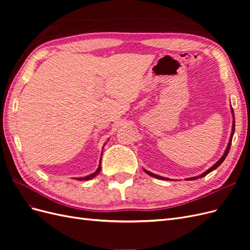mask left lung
Returning <instances> with one entry per match:
<instances>
[{
  "instance_id": "1",
  "label": "left lung",
  "mask_w": 250,
  "mask_h": 250,
  "mask_svg": "<svg viewBox=\"0 0 250 250\" xmlns=\"http://www.w3.org/2000/svg\"><path fill=\"white\" fill-rule=\"evenodd\" d=\"M231 108V112H232V117L234 116L233 115V109H232V107H230ZM233 132H234V117H233V121H232V129H231V134H230V139H229V145H228V147H226V150L224 151V154L221 156V158L220 160H219L214 166H211V167L208 169V170H207L206 172H203L200 176H195V177H191V178H188L187 180H194V179H197V178H201V177H203V176H206V175H208V174L209 173V172H211V171H214L215 169H217L219 166H220L222 163H223V161L225 160V157L228 156V154H229V149H230V145H231V140H232V135H233ZM144 171H145L148 175H150V176H152V177H154V178H157V179H163V180H169V178H166V177H163V176H160V175H156V174H153V173H151V172H149V171H147V170H145L144 169Z\"/></svg>"
}]
</instances>
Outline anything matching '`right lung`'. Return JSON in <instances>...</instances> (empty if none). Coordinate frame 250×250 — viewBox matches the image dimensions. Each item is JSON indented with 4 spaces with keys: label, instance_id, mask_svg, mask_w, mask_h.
I'll return each instance as SVG.
<instances>
[{
    "label": "right lung",
    "instance_id": "add662e5",
    "mask_svg": "<svg viewBox=\"0 0 250 250\" xmlns=\"http://www.w3.org/2000/svg\"><path fill=\"white\" fill-rule=\"evenodd\" d=\"M101 155H102V154H101ZM100 170H101V158H100L99 167H98V169H97L96 172H94L93 174H90V175H87V176H85V177H79V178H76V179H77V180H88V179H92V178H94L95 176L98 175V173L100 172Z\"/></svg>",
    "mask_w": 250,
    "mask_h": 250
}]
</instances>
